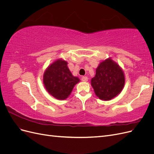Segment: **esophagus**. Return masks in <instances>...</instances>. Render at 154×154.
Segmentation results:
<instances>
[{"label": "esophagus", "mask_w": 154, "mask_h": 154, "mask_svg": "<svg viewBox=\"0 0 154 154\" xmlns=\"http://www.w3.org/2000/svg\"><path fill=\"white\" fill-rule=\"evenodd\" d=\"M82 82H87L88 81V78L87 76H83L82 78Z\"/></svg>", "instance_id": "esophagus-1"}]
</instances>
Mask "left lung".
I'll list each match as a JSON object with an SVG mask.
<instances>
[{
    "mask_svg": "<svg viewBox=\"0 0 154 154\" xmlns=\"http://www.w3.org/2000/svg\"><path fill=\"white\" fill-rule=\"evenodd\" d=\"M125 74L118 63L111 58L100 63L96 75L91 80V85L99 99L109 101L118 96L124 88Z\"/></svg>",
    "mask_w": 154,
    "mask_h": 154,
    "instance_id": "8db88e82",
    "label": "left lung"
}]
</instances>
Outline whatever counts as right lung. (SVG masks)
<instances>
[{
  "mask_svg": "<svg viewBox=\"0 0 154 154\" xmlns=\"http://www.w3.org/2000/svg\"><path fill=\"white\" fill-rule=\"evenodd\" d=\"M80 79L74 76L67 66V62L58 58L45 69L43 83L46 91L56 99H67Z\"/></svg>",
  "mask_w": 154,
  "mask_h": 154,
  "instance_id": "right-lung-1",
  "label": "right lung"
}]
</instances>
